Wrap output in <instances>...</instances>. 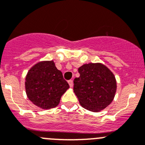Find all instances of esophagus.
I'll return each mask as SVG.
<instances>
[{
	"mask_svg": "<svg viewBox=\"0 0 145 145\" xmlns=\"http://www.w3.org/2000/svg\"><path fill=\"white\" fill-rule=\"evenodd\" d=\"M68 82H69V84L70 87H73V85H74V84H73V80H69Z\"/></svg>",
	"mask_w": 145,
	"mask_h": 145,
	"instance_id": "obj_1",
	"label": "esophagus"
}]
</instances>
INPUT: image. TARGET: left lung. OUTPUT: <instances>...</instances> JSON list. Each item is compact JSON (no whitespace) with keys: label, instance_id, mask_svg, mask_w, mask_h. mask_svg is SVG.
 Wrapping results in <instances>:
<instances>
[{"label":"left lung","instance_id":"8db88e82","mask_svg":"<svg viewBox=\"0 0 145 145\" xmlns=\"http://www.w3.org/2000/svg\"><path fill=\"white\" fill-rule=\"evenodd\" d=\"M80 76L74 80V91L81 105L91 112L106 108L117 89L115 77L101 63H88L79 68Z\"/></svg>","mask_w":145,"mask_h":145}]
</instances>
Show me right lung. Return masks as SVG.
Masks as SVG:
<instances>
[{"label": "right lung", "instance_id": "right-lung-1", "mask_svg": "<svg viewBox=\"0 0 145 145\" xmlns=\"http://www.w3.org/2000/svg\"><path fill=\"white\" fill-rule=\"evenodd\" d=\"M69 88V85L53 61L36 64L25 77V90L28 99L42 109L56 107Z\"/></svg>", "mask_w": 145, "mask_h": 145}]
</instances>
